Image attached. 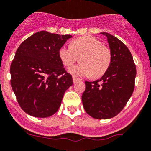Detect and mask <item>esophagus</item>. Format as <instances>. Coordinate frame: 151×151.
Segmentation results:
<instances>
[{"mask_svg": "<svg viewBox=\"0 0 151 151\" xmlns=\"http://www.w3.org/2000/svg\"><path fill=\"white\" fill-rule=\"evenodd\" d=\"M81 79H80V78H77V77H75V76L73 77V82H74V83L77 82V81H81Z\"/></svg>", "mask_w": 151, "mask_h": 151, "instance_id": "34e87169", "label": "esophagus"}]
</instances>
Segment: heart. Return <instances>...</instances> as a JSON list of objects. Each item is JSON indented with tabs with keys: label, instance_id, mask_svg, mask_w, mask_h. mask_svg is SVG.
Instances as JSON below:
<instances>
[{
	"label": "heart",
	"instance_id": "b5f03b06",
	"mask_svg": "<svg viewBox=\"0 0 151 151\" xmlns=\"http://www.w3.org/2000/svg\"><path fill=\"white\" fill-rule=\"evenodd\" d=\"M81 58V65L72 66L68 72L74 76H102L109 69L111 55L109 48L103 46L97 38L84 36L72 42L71 45L64 44L58 51L60 61L65 66H70L76 61L77 55Z\"/></svg>",
	"mask_w": 151,
	"mask_h": 151
}]
</instances>
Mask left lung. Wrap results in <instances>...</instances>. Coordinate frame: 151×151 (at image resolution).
Listing matches in <instances>:
<instances>
[{
	"instance_id": "8db88e82",
	"label": "left lung",
	"mask_w": 151,
	"mask_h": 151,
	"mask_svg": "<svg viewBox=\"0 0 151 151\" xmlns=\"http://www.w3.org/2000/svg\"><path fill=\"white\" fill-rule=\"evenodd\" d=\"M107 38L111 60L99 79L85 81L81 96L85 111L95 119H109L121 112L135 88L136 67L127 45L117 37L102 32Z\"/></svg>"
}]
</instances>
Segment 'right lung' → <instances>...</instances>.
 <instances>
[{"label": "right lung", "instance_id": "1", "mask_svg": "<svg viewBox=\"0 0 151 151\" xmlns=\"http://www.w3.org/2000/svg\"><path fill=\"white\" fill-rule=\"evenodd\" d=\"M71 37L42 30L18 48L10 66L11 86L20 107L29 115H53L73 85V77L58 56L59 48Z\"/></svg>", "mask_w": 151, "mask_h": 151}]
</instances>
